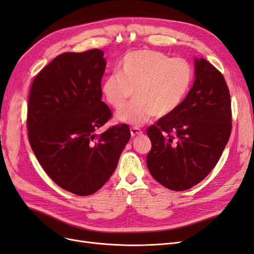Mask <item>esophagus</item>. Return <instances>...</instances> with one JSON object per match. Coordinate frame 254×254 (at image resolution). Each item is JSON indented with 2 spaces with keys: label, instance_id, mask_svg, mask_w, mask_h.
I'll use <instances>...</instances> for the list:
<instances>
[{
  "label": "esophagus",
  "instance_id": "esophagus-1",
  "mask_svg": "<svg viewBox=\"0 0 254 254\" xmlns=\"http://www.w3.org/2000/svg\"><path fill=\"white\" fill-rule=\"evenodd\" d=\"M130 133H131V136H136V135L142 134L143 131L139 127H131L130 128Z\"/></svg>",
  "mask_w": 254,
  "mask_h": 254
}]
</instances>
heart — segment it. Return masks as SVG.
<instances>
[{
  "label": "heart",
  "instance_id": "obj_1",
  "mask_svg": "<svg viewBox=\"0 0 254 254\" xmlns=\"http://www.w3.org/2000/svg\"><path fill=\"white\" fill-rule=\"evenodd\" d=\"M193 78V66L187 59L140 50L123 57L118 72L107 76L101 90L105 101L117 110L134 91L135 99L118 112L117 119L139 126L155 115L165 118L174 113L187 97Z\"/></svg>",
  "mask_w": 254,
  "mask_h": 254
}]
</instances>
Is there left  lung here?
I'll use <instances>...</instances> for the list:
<instances>
[{
  "instance_id": "8db88e82",
  "label": "left lung",
  "mask_w": 254,
  "mask_h": 254,
  "mask_svg": "<svg viewBox=\"0 0 254 254\" xmlns=\"http://www.w3.org/2000/svg\"><path fill=\"white\" fill-rule=\"evenodd\" d=\"M195 76L179 108L147 129L148 170L160 184L177 191L190 189L210 174L232 129L231 98L224 75L200 58L195 59Z\"/></svg>"
}]
</instances>
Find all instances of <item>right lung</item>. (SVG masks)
<instances>
[{"instance_id": "1", "label": "right lung", "mask_w": 254, "mask_h": 254, "mask_svg": "<svg viewBox=\"0 0 254 254\" xmlns=\"http://www.w3.org/2000/svg\"><path fill=\"white\" fill-rule=\"evenodd\" d=\"M106 61L98 49L60 54L37 74L29 91L28 141L44 172L78 196L109 180L130 139L128 125L96 134L112 118L102 102Z\"/></svg>"}]
</instances>
